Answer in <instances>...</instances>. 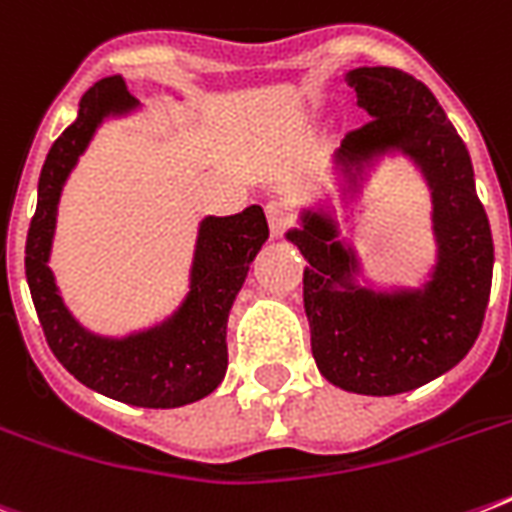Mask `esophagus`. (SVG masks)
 Returning a JSON list of instances; mask_svg holds the SVG:
<instances>
[{
	"mask_svg": "<svg viewBox=\"0 0 512 512\" xmlns=\"http://www.w3.org/2000/svg\"><path fill=\"white\" fill-rule=\"evenodd\" d=\"M265 215H268V225H271L273 236H284V233L295 228V212L279 204V201H271L265 207Z\"/></svg>",
	"mask_w": 512,
	"mask_h": 512,
	"instance_id": "obj_1",
	"label": "esophagus"
}]
</instances>
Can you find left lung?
Here are the masks:
<instances>
[{
    "mask_svg": "<svg viewBox=\"0 0 512 512\" xmlns=\"http://www.w3.org/2000/svg\"><path fill=\"white\" fill-rule=\"evenodd\" d=\"M358 106L372 122L348 132L340 151L356 167L385 148H401L433 188V220L441 257L422 295L337 292L350 260L324 217H308L289 233L308 260L303 273L311 350L332 385L364 396H396L436 380L468 356L484 327L492 292L494 241L476 193L468 148L433 92L388 66L348 74Z\"/></svg>",
    "mask_w": 512,
    "mask_h": 512,
    "instance_id": "left-lung-1",
    "label": "left lung"
}]
</instances>
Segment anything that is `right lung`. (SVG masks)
I'll list each match as a JSON object with an SVG mask.
<instances>
[{"label":"right lung","mask_w":512,"mask_h":512,"mask_svg":"<svg viewBox=\"0 0 512 512\" xmlns=\"http://www.w3.org/2000/svg\"><path fill=\"white\" fill-rule=\"evenodd\" d=\"M135 106L122 76L100 79L79 103L76 122L52 143L39 175V201L28 225L26 279L44 340L60 364L87 388L132 406L170 409L199 401L220 385L228 366L225 324L247 279L249 263L268 239L260 207L201 223L191 295L164 327L130 337L100 340L87 335L60 303L47 268L60 188L100 119Z\"/></svg>","instance_id":"right-lung-1"}]
</instances>
